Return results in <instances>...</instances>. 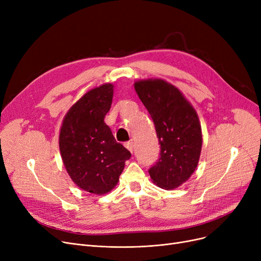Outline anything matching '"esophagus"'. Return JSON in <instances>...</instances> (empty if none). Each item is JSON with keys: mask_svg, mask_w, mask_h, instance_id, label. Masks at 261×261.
Listing matches in <instances>:
<instances>
[{"mask_svg": "<svg viewBox=\"0 0 261 261\" xmlns=\"http://www.w3.org/2000/svg\"><path fill=\"white\" fill-rule=\"evenodd\" d=\"M125 147L129 150V151L132 153L133 152V150H134V146H133V143L132 142H127L126 144H125Z\"/></svg>", "mask_w": 261, "mask_h": 261, "instance_id": "1", "label": "esophagus"}]
</instances>
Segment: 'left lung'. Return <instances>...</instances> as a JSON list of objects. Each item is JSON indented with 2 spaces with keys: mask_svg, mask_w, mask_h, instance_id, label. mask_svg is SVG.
I'll use <instances>...</instances> for the list:
<instances>
[{
  "mask_svg": "<svg viewBox=\"0 0 261 261\" xmlns=\"http://www.w3.org/2000/svg\"><path fill=\"white\" fill-rule=\"evenodd\" d=\"M134 89L152 117L161 145V156L149 169L150 177L162 188H177L199 163L202 131L198 114L181 91L165 80H139Z\"/></svg>",
  "mask_w": 261,
  "mask_h": 261,
  "instance_id": "obj_1",
  "label": "left lung"
}]
</instances>
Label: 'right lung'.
Returning a JSON list of instances; mask_svg holds the SVG:
<instances>
[{
    "label": "right lung",
    "mask_w": 261,
    "mask_h": 261,
    "mask_svg": "<svg viewBox=\"0 0 261 261\" xmlns=\"http://www.w3.org/2000/svg\"><path fill=\"white\" fill-rule=\"evenodd\" d=\"M113 85L86 93L65 114L59 134L64 167L82 190L103 195L119 180L131 153L117 143L103 121L113 98Z\"/></svg>",
    "instance_id": "add662e5"
}]
</instances>
